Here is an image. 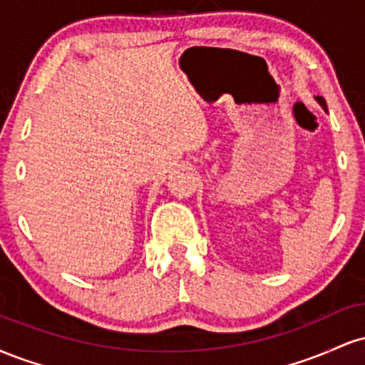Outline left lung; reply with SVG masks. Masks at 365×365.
Segmentation results:
<instances>
[{
  "mask_svg": "<svg viewBox=\"0 0 365 365\" xmlns=\"http://www.w3.org/2000/svg\"><path fill=\"white\" fill-rule=\"evenodd\" d=\"M316 101L321 104V108H322V110H324V111H328V106H326V101H324V98H321V96H317V98H316Z\"/></svg>",
  "mask_w": 365,
  "mask_h": 365,
  "instance_id": "1",
  "label": "left lung"
}]
</instances>
